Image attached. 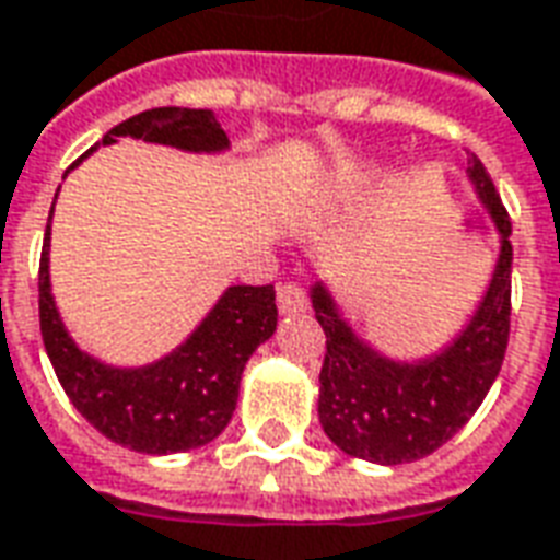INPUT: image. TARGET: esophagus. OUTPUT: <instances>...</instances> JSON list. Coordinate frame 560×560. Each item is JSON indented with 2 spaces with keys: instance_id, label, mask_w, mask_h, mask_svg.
I'll list each match as a JSON object with an SVG mask.
<instances>
[{
  "instance_id": "1",
  "label": "esophagus",
  "mask_w": 560,
  "mask_h": 560,
  "mask_svg": "<svg viewBox=\"0 0 560 560\" xmlns=\"http://www.w3.org/2000/svg\"><path fill=\"white\" fill-rule=\"evenodd\" d=\"M276 303H279L281 315H296V312L308 308V293L300 281H284L276 291Z\"/></svg>"
}]
</instances>
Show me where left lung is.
<instances>
[{
  "label": "left lung",
  "mask_w": 560,
  "mask_h": 560,
  "mask_svg": "<svg viewBox=\"0 0 560 560\" xmlns=\"http://www.w3.org/2000/svg\"><path fill=\"white\" fill-rule=\"evenodd\" d=\"M468 176L501 233V255L477 315L458 339L420 363H396L357 339L324 284L312 288L317 324L327 336L317 417L348 456L405 465L444 446L474 417L504 363L510 341V215L477 155Z\"/></svg>",
  "instance_id": "left-lung-1"
}]
</instances>
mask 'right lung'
Here are the masks:
<instances>
[{
	"label": "right lung",
	"instance_id": "right-lung-1",
	"mask_svg": "<svg viewBox=\"0 0 560 560\" xmlns=\"http://www.w3.org/2000/svg\"><path fill=\"white\" fill-rule=\"evenodd\" d=\"M116 138H138L188 152L228 149V135L212 110L191 107L143 110L110 128L102 143H116ZM50 219L38 267V317L47 357L71 405L104 438L147 456L183 453L219 438L236 408L248 357L276 332L279 308L272 284H233L185 345L164 360L143 369H114L80 351L59 320L47 267Z\"/></svg>",
	"mask_w": 560,
	"mask_h": 560
}]
</instances>
